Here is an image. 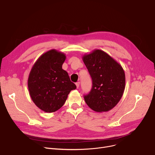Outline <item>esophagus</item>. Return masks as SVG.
<instances>
[{
  "label": "esophagus",
  "instance_id": "obj_1",
  "mask_svg": "<svg viewBox=\"0 0 155 155\" xmlns=\"http://www.w3.org/2000/svg\"><path fill=\"white\" fill-rule=\"evenodd\" d=\"M76 86H77V88H79V87H80V82H79L76 83Z\"/></svg>",
  "mask_w": 155,
  "mask_h": 155
}]
</instances>
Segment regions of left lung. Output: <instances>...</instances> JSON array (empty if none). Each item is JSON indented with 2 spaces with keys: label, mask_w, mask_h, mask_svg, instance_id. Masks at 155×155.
<instances>
[{
  "label": "left lung",
  "mask_w": 155,
  "mask_h": 155,
  "mask_svg": "<svg viewBox=\"0 0 155 155\" xmlns=\"http://www.w3.org/2000/svg\"><path fill=\"white\" fill-rule=\"evenodd\" d=\"M82 59L92 80L91 92L84 96L86 104L96 112L110 110L117 104L124 91L126 78L123 67L100 50L85 54Z\"/></svg>",
  "instance_id": "8db88e82"
}]
</instances>
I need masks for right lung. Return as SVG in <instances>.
Listing matches in <instances>:
<instances>
[{"label":"right lung","instance_id":"1","mask_svg":"<svg viewBox=\"0 0 155 155\" xmlns=\"http://www.w3.org/2000/svg\"><path fill=\"white\" fill-rule=\"evenodd\" d=\"M65 59L64 53L50 50L39 57L30 71L28 82L30 96L36 106L46 112L60 109L70 91L77 88L62 69Z\"/></svg>","mask_w":155,"mask_h":155}]
</instances>
